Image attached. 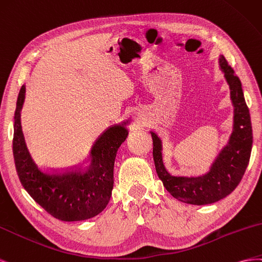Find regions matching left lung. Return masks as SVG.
I'll return each mask as SVG.
<instances>
[{
	"mask_svg": "<svg viewBox=\"0 0 262 262\" xmlns=\"http://www.w3.org/2000/svg\"><path fill=\"white\" fill-rule=\"evenodd\" d=\"M219 62L230 90L234 125L227 145L216 157L208 172L199 177L170 174L162 160V141L155 132H150L155 167L163 186L174 199L193 205L212 204L233 192L242 181L251 154L252 127L242 82L225 57L220 56Z\"/></svg>",
	"mask_w": 262,
	"mask_h": 262,
	"instance_id": "obj_1",
	"label": "left lung"
}]
</instances>
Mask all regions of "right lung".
<instances>
[{
    "instance_id": "add662e5",
    "label": "right lung",
    "mask_w": 262,
    "mask_h": 262,
    "mask_svg": "<svg viewBox=\"0 0 262 262\" xmlns=\"http://www.w3.org/2000/svg\"><path fill=\"white\" fill-rule=\"evenodd\" d=\"M26 88L18 93L14 115L13 155L19 181L36 203L55 219L77 222L99 215L108 204L114 184V162L128 135V121L108 127L96 139L88 167L43 170L29 152L21 129L20 111Z\"/></svg>"
}]
</instances>
